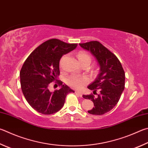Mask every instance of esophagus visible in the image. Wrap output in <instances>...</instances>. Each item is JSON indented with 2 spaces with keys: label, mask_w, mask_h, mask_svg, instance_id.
I'll list each match as a JSON object with an SVG mask.
<instances>
[{
  "label": "esophagus",
  "mask_w": 148,
  "mask_h": 148,
  "mask_svg": "<svg viewBox=\"0 0 148 148\" xmlns=\"http://www.w3.org/2000/svg\"><path fill=\"white\" fill-rule=\"evenodd\" d=\"M75 93H76V95H77L78 96H79L80 97H82V93L81 92H78V91H76V92H75Z\"/></svg>",
  "instance_id": "34e87169"
}]
</instances>
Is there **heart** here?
<instances>
[{
	"label": "heart",
	"instance_id": "heart-1",
	"mask_svg": "<svg viewBox=\"0 0 148 148\" xmlns=\"http://www.w3.org/2000/svg\"><path fill=\"white\" fill-rule=\"evenodd\" d=\"M77 58L80 63H90L91 57L90 55H88L87 53L83 51H81L77 54ZM65 57H63L60 62V65L62 64V62ZM66 83L71 87H73L76 89H79L83 87L86 83L87 82V79L85 77H80L76 76V75H72V76L68 77L66 79Z\"/></svg>",
	"mask_w": 148,
	"mask_h": 148
}]
</instances>
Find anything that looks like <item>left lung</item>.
<instances>
[{
    "mask_svg": "<svg viewBox=\"0 0 148 148\" xmlns=\"http://www.w3.org/2000/svg\"><path fill=\"white\" fill-rule=\"evenodd\" d=\"M96 58L100 72L88 88L94 93L100 91L96 98L92 95H83V98L92 101L95 107L88 112L102 115L111 111L119 102L125 87V72L119 59L100 42L94 41L79 43Z\"/></svg>",
    "mask_w": 148,
    "mask_h": 148,
    "instance_id": "obj_1",
    "label": "left lung"
}]
</instances>
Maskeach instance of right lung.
Wrapping results in <instances>:
<instances>
[{"instance_id": "right-lung-1", "label": "right lung", "mask_w": 148, "mask_h": 148, "mask_svg": "<svg viewBox=\"0 0 148 148\" xmlns=\"http://www.w3.org/2000/svg\"><path fill=\"white\" fill-rule=\"evenodd\" d=\"M57 39L45 41L35 49L26 59L20 72L23 93L32 108L43 114L57 112L62 108L66 95L74 92L62 82L61 88L50 92L48 85L57 81L60 76L61 57L77 47Z\"/></svg>"}]
</instances>
